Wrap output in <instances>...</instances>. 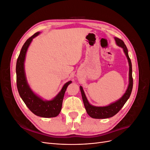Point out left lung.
<instances>
[{"mask_svg": "<svg viewBox=\"0 0 150 150\" xmlns=\"http://www.w3.org/2000/svg\"><path fill=\"white\" fill-rule=\"evenodd\" d=\"M115 41L117 46L122 48L125 55L128 59L129 63V84L125 93L115 103H111L106 106H95L91 104L86 98L84 90L82 86H80V90L81 95H82L83 101L86 112L89 116L95 119H105L112 117L116 115L120 110L125 105V104L129 99L131 91H132L133 81L132 77V64L128 55V51L127 49L125 42L122 40L117 38H115Z\"/></svg>", "mask_w": 150, "mask_h": 150, "instance_id": "left-lung-1", "label": "left lung"}]
</instances>
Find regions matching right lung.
<instances>
[{
  "label": "right lung",
  "instance_id": "right-lung-1",
  "mask_svg": "<svg viewBox=\"0 0 150 150\" xmlns=\"http://www.w3.org/2000/svg\"><path fill=\"white\" fill-rule=\"evenodd\" d=\"M40 34L39 32L32 35L22 46L16 63V79L18 92L21 98L29 110L34 115L42 117H53L59 114L62 105L66 90L71 81H68L61 89V91L52 100L47 101L35 94L30 89L26 79L24 69V61L27 51L33 39Z\"/></svg>",
  "mask_w": 150,
  "mask_h": 150
}]
</instances>
